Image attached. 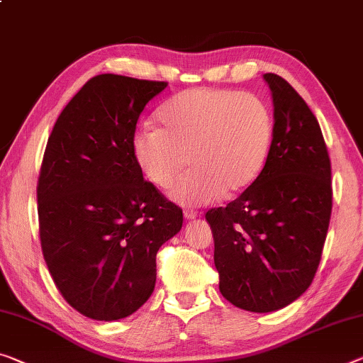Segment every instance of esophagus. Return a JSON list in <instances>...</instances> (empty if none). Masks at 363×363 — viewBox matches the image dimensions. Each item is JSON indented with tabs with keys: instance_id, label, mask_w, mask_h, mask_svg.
<instances>
[{
	"instance_id": "obj_1",
	"label": "esophagus",
	"mask_w": 363,
	"mask_h": 363,
	"mask_svg": "<svg viewBox=\"0 0 363 363\" xmlns=\"http://www.w3.org/2000/svg\"><path fill=\"white\" fill-rule=\"evenodd\" d=\"M185 217L188 220H193V219H196V217H198V213H196V211H193V209H185Z\"/></svg>"
}]
</instances>
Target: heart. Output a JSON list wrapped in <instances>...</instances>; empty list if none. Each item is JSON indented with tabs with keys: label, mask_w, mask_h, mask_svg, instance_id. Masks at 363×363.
I'll return each mask as SVG.
<instances>
[{
	"label": "heart",
	"mask_w": 363,
	"mask_h": 363,
	"mask_svg": "<svg viewBox=\"0 0 363 363\" xmlns=\"http://www.w3.org/2000/svg\"><path fill=\"white\" fill-rule=\"evenodd\" d=\"M159 120L162 128L146 125L135 133L133 157L159 188L169 186L185 162L191 164L169 189L185 206L243 193L263 170L274 128L263 99L230 89L180 92L164 105Z\"/></svg>",
	"instance_id": "1"
}]
</instances>
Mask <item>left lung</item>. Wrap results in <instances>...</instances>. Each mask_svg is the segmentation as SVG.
<instances>
[{
  "label": "left lung",
  "mask_w": 363,
  "mask_h": 363,
  "mask_svg": "<svg viewBox=\"0 0 363 363\" xmlns=\"http://www.w3.org/2000/svg\"><path fill=\"white\" fill-rule=\"evenodd\" d=\"M263 79L274 107L266 164L235 201L206 214L219 291L255 313L281 310L310 287L333 208L331 162L316 116L281 76Z\"/></svg>",
  "instance_id": "obj_1"
}]
</instances>
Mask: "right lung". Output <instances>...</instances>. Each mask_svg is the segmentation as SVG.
Here are the masks:
<instances>
[{"label": "right lung", "mask_w": 363, "mask_h": 363, "mask_svg": "<svg viewBox=\"0 0 363 363\" xmlns=\"http://www.w3.org/2000/svg\"><path fill=\"white\" fill-rule=\"evenodd\" d=\"M165 87L92 77L48 138L37 186L43 258L66 302L92 320H121L147 302L155 255L183 224L131 150L139 115Z\"/></svg>", "instance_id": "right-lung-1"}]
</instances>
